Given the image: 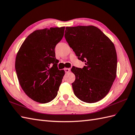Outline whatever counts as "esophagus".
Returning a JSON list of instances; mask_svg holds the SVG:
<instances>
[{
	"label": "esophagus",
	"mask_w": 135,
	"mask_h": 135,
	"mask_svg": "<svg viewBox=\"0 0 135 135\" xmlns=\"http://www.w3.org/2000/svg\"><path fill=\"white\" fill-rule=\"evenodd\" d=\"M64 71H65V73H69V72H70V71H71V69H70V68H65L64 69Z\"/></svg>",
	"instance_id": "esophagus-1"
}]
</instances>
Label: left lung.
I'll list each match as a JSON object with an SVG mask.
<instances>
[{
	"mask_svg": "<svg viewBox=\"0 0 135 135\" xmlns=\"http://www.w3.org/2000/svg\"><path fill=\"white\" fill-rule=\"evenodd\" d=\"M65 38L78 59L86 62L82 69L73 67L74 94L81 101L94 103L110 91L116 78L117 58L113 42L94 26L66 27Z\"/></svg>",
	"mask_w": 135,
	"mask_h": 135,
	"instance_id": "left-lung-1",
	"label": "left lung"
}]
</instances>
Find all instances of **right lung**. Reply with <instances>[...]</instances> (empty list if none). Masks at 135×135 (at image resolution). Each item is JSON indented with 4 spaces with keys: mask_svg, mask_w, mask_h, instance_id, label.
<instances>
[{
    "mask_svg": "<svg viewBox=\"0 0 135 135\" xmlns=\"http://www.w3.org/2000/svg\"><path fill=\"white\" fill-rule=\"evenodd\" d=\"M64 30L65 27H61L34 31L17 53L15 70L19 82L34 101L48 103L57 94L65 71L58 70L55 48L63 37Z\"/></svg>",
    "mask_w": 135,
    "mask_h": 135,
    "instance_id": "add662e5",
    "label": "right lung"
}]
</instances>
